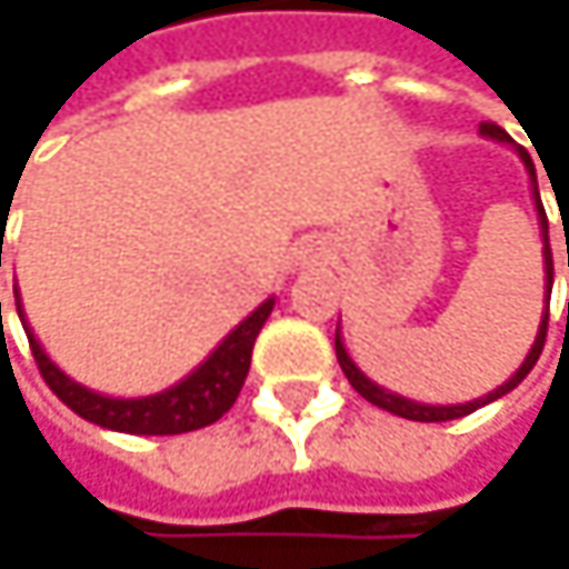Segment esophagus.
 <instances>
[{
    "mask_svg": "<svg viewBox=\"0 0 569 569\" xmlns=\"http://www.w3.org/2000/svg\"><path fill=\"white\" fill-rule=\"evenodd\" d=\"M329 253H326V247H319V243H309V247H302L299 250V260H309V263H316V260H326Z\"/></svg>",
    "mask_w": 569,
    "mask_h": 569,
    "instance_id": "obj_1",
    "label": "esophagus"
}]
</instances>
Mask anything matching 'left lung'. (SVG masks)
<instances>
[{
    "mask_svg": "<svg viewBox=\"0 0 569 569\" xmlns=\"http://www.w3.org/2000/svg\"><path fill=\"white\" fill-rule=\"evenodd\" d=\"M481 134H485V138H491V141H498V144H511L513 151H517V158H520V161H523V168H527V177H530V197H533V210H537V223H540V237H543V316H540V326H537V339H533V346H530L527 359L520 362V369L513 372L505 386H498L495 392L475 398V401H465V405H425V401H415V398H405V396H398V392L382 389L379 382H372V379H369V376L352 362V356L346 352V342H342V336H339V329H336V359H339V366H342V372H346L349 386H352L359 396L366 398V401H372V405H379V408L392 411V415H398V418H408V421H451V418H465V415H471L475 408H481V405H488V401H498V398L513 392V389L527 379V372L537 366V359H540V352H543V339H547V316H550L547 309H550V289H553V260H550V240H547V213H543L540 190H537V171H533L530 154H527L520 144H513L511 134H508L505 128H498L495 121H485V124H481Z\"/></svg>",
    "mask_w": 569,
    "mask_h": 569,
    "instance_id": "1",
    "label": "left lung"
}]
</instances>
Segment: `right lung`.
I'll list each match as a JSON object with an SVG mask.
<instances>
[{
	"mask_svg": "<svg viewBox=\"0 0 569 569\" xmlns=\"http://www.w3.org/2000/svg\"><path fill=\"white\" fill-rule=\"evenodd\" d=\"M273 306H277V296L260 302L240 326H233L223 336V342L193 372H187L180 382H173L171 389L141 398H114L74 382L46 356L42 342L36 339V332L26 319V309H22L19 289H16V309H19L22 329L29 336L32 356H36L39 372L49 382V389L84 421H94L111 431H128V435H183V431H197V428H207L217 418H223L247 382L253 342H257L263 322L270 319Z\"/></svg>",
	"mask_w": 569,
	"mask_h": 569,
	"instance_id": "1",
	"label": "right lung"
}]
</instances>
